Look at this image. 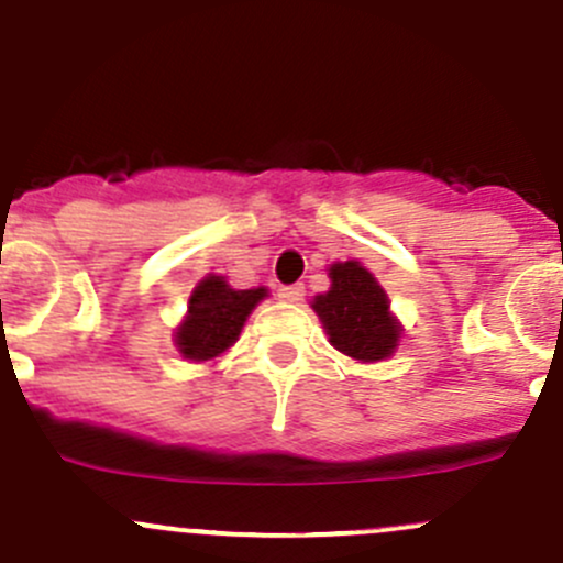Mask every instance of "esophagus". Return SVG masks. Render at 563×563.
<instances>
[{"mask_svg": "<svg viewBox=\"0 0 563 563\" xmlns=\"http://www.w3.org/2000/svg\"><path fill=\"white\" fill-rule=\"evenodd\" d=\"M277 297H280V302H302L305 286L302 283H297V286H280L277 288Z\"/></svg>", "mask_w": 563, "mask_h": 563, "instance_id": "34e87169", "label": "esophagus"}]
</instances>
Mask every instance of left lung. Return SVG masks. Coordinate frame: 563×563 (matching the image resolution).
I'll use <instances>...</instances> for the list:
<instances>
[{"mask_svg":"<svg viewBox=\"0 0 563 563\" xmlns=\"http://www.w3.org/2000/svg\"><path fill=\"white\" fill-rule=\"evenodd\" d=\"M327 338L340 354L356 362H384L400 345L402 323L391 313L389 297L360 261H334L329 266V291L310 302Z\"/></svg>","mask_w":563,"mask_h":563,"instance_id":"8db88e82","label":"left lung"}]
</instances>
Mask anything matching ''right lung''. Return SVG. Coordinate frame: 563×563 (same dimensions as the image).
<instances>
[{
    "instance_id": "right-lung-1",
    "label": "right lung",
    "mask_w": 563,
    "mask_h": 563,
    "mask_svg": "<svg viewBox=\"0 0 563 563\" xmlns=\"http://www.w3.org/2000/svg\"><path fill=\"white\" fill-rule=\"evenodd\" d=\"M269 297V288H240L229 286L223 275H207L187 299V313L174 329V345L181 360L214 362L240 340L242 327Z\"/></svg>"
}]
</instances>
